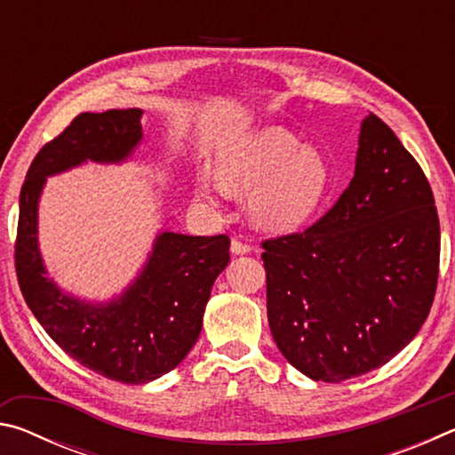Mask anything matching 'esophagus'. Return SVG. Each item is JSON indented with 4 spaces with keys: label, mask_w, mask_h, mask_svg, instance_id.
<instances>
[{
    "label": "esophagus",
    "mask_w": 455,
    "mask_h": 455,
    "mask_svg": "<svg viewBox=\"0 0 455 455\" xmlns=\"http://www.w3.org/2000/svg\"><path fill=\"white\" fill-rule=\"evenodd\" d=\"M230 251H233V255H246V252L252 251V246L244 241H238L235 238L233 243H230Z\"/></svg>",
    "instance_id": "1"
}]
</instances>
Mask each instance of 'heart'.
<instances>
[{"label": "heart", "mask_w": 455, "mask_h": 455, "mask_svg": "<svg viewBox=\"0 0 455 455\" xmlns=\"http://www.w3.org/2000/svg\"><path fill=\"white\" fill-rule=\"evenodd\" d=\"M331 168L325 156L301 146L283 128H263L227 144L219 152V176H198V195L219 200L227 190L246 192L249 211L259 227L287 233L311 217L325 198Z\"/></svg>", "instance_id": "1"}]
</instances>
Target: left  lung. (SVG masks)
Returning <instances> with one entry per match:
<instances>
[{
    "label": "left lung",
    "instance_id": "1",
    "mask_svg": "<svg viewBox=\"0 0 455 455\" xmlns=\"http://www.w3.org/2000/svg\"><path fill=\"white\" fill-rule=\"evenodd\" d=\"M276 347L315 381L381 367L418 335L440 275V219L421 166L381 118L361 122L355 174L305 228L267 238Z\"/></svg>",
    "mask_w": 455,
    "mask_h": 455
}]
</instances>
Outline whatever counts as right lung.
<instances>
[{
  "mask_svg": "<svg viewBox=\"0 0 455 455\" xmlns=\"http://www.w3.org/2000/svg\"><path fill=\"white\" fill-rule=\"evenodd\" d=\"M142 110L84 112L36 154L20 192L15 273L26 303L53 341L80 365L112 381L148 383L180 363L203 329L214 279L230 238L164 230L124 295L92 305L48 279L37 249V200L45 176L82 163H122L142 140Z\"/></svg>",
  "mask_w": 455,
  "mask_h": 455,
  "instance_id": "obj_1",
  "label": "right lung"
}]
</instances>
